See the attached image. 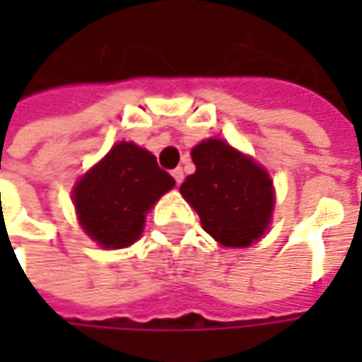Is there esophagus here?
Masks as SVG:
<instances>
[{"label": "esophagus", "instance_id": "1", "mask_svg": "<svg viewBox=\"0 0 362 362\" xmlns=\"http://www.w3.org/2000/svg\"><path fill=\"white\" fill-rule=\"evenodd\" d=\"M173 179H175V183L177 185H181V181H183V169L181 167H177V169H173Z\"/></svg>", "mask_w": 362, "mask_h": 362}]
</instances>
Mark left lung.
<instances>
[{
  "label": "left lung",
  "instance_id": "8db88e82",
  "mask_svg": "<svg viewBox=\"0 0 362 362\" xmlns=\"http://www.w3.org/2000/svg\"><path fill=\"white\" fill-rule=\"evenodd\" d=\"M195 173L179 187L197 211L202 228L226 247H247L270 226L274 183L256 160L221 139H207L191 151Z\"/></svg>",
  "mask_w": 362,
  "mask_h": 362
}]
</instances>
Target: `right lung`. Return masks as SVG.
<instances>
[{
    "label": "right lung",
    "mask_w": 362,
    "mask_h": 362,
    "mask_svg": "<svg viewBox=\"0 0 362 362\" xmlns=\"http://www.w3.org/2000/svg\"><path fill=\"white\" fill-rule=\"evenodd\" d=\"M173 187L175 179L153 153L120 141L78 179L72 202L84 233L103 247L120 250L141 238L148 209Z\"/></svg>",
    "instance_id": "obj_1"
}]
</instances>
